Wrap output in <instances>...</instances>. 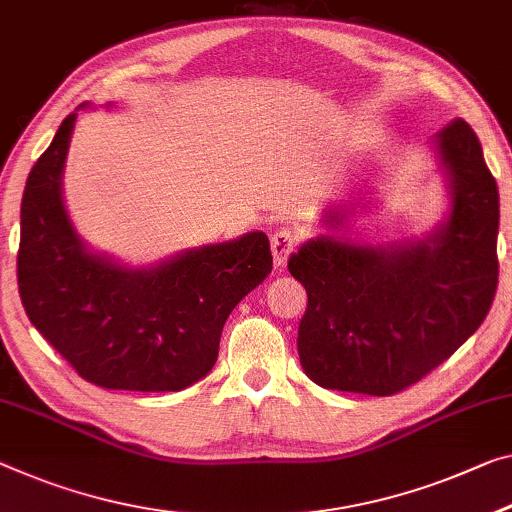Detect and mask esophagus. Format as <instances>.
Listing matches in <instances>:
<instances>
[{"mask_svg": "<svg viewBox=\"0 0 512 512\" xmlns=\"http://www.w3.org/2000/svg\"><path fill=\"white\" fill-rule=\"evenodd\" d=\"M297 247V238L290 229H279L272 235L270 240V249H272V258H274V267H283L288 261L290 251Z\"/></svg>", "mask_w": 512, "mask_h": 512, "instance_id": "esophagus-1", "label": "esophagus"}]
</instances>
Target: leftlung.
<instances>
[{"label": "left lung", "mask_w": 512, "mask_h": 512, "mask_svg": "<svg viewBox=\"0 0 512 512\" xmlns=\"http://www.w3.org/2000/svg\"><path fill=\"white\" fill-rule=\"evenodd\" d=\"M428 151L446 210L421 238L366 242L350 231L371 203L332 201L329 231L290 254L306 288L297 329L304 373L322 389L391 396L453 355L481 327L497 290L499 190L469 123L455 119Z\"/></svg>", "instance_id": "left-lung-1"}]
</instances>
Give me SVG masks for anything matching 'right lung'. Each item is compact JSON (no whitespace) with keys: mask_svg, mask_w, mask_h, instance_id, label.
Segmentation results:
<instances>
[{"mask_svg":"<svg viewBox=\"0 0 512 512\" xmlns=\"http://www.w3.org/2000/svg\"><path fill=\"white\" fill-rule=\"evenodd\" d=\"M89 107L84 102L77 112ZM77 112L59 125L22 194V306L52 348L98 387H192L215 366L226 318L272 272L270 242L263 231H249L151 265L123 263L89 247L64 201Z\"/></svg>","mask_w":512,"mask_h":512,"instance_id":"right-lung-1","label":"right lung"}]
</instances>
